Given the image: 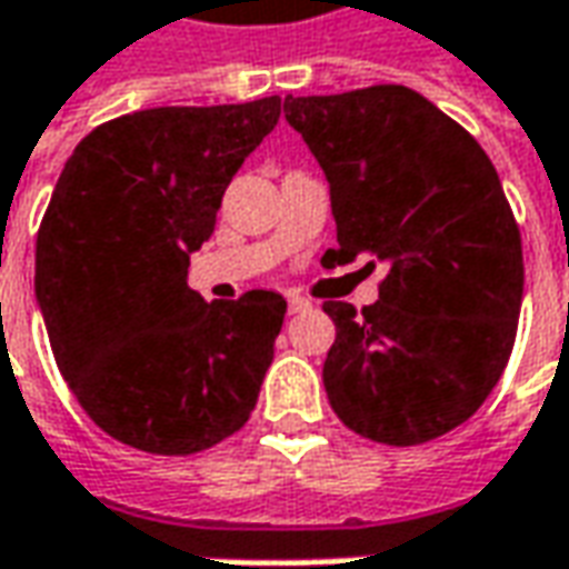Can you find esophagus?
<instances>
[{
  "label": "esophagus",
  "mask_w": 569,
  "mask_h": 569,
  "mask_svg": "<svg viewBox=\"0 0 569 569\" xmlns=\"http://www.w3.org/2000/svg\"><path fill=\"white\" fill-rule=\"evenodd\" d=\"M288 310H291V313H307V310H310V300H303V297H291V300H288Z\"/></svg>",
  "instance_id": "1"
}]
</instances>
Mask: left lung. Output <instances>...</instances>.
I'll use <instances>...</instances> for the list:
<instances>
[{"label":"left lung","instance_id":"left-lung-1","mask_svg":"<svg viewBox=\"0 0 569 569\" xmlns=\"http://www.w3.org/2000/svg\"><path fill=\"white\" fill-rule=\"evenodd\" d=\"M332 196L339 247L322 266H386L380 300H326L322 382L341 425L418 447L469 421L516 341L522 240L485 148L405 84L284 98Z\"/></svg>","mask_w":569,"mask_h":569}]
</instances>
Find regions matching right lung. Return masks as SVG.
<instances>
[{"instance_id": "1", "label": "right lung", "mask_w": 569, "mask_h": 569, "mask_svg": "<svg viewBox=\"0 0 569 569\" xmlns=\"http://www.w3.org/2000/svg\"><path fill=\"white\" fill-rule=\"evenodd\" d=\"M281 117V98L154 107L91 129L37 230L33 291L88 418L126 447L192 456L250 421L284 297L206 303L189 252Z\"/></svg>"}]
</instances>
